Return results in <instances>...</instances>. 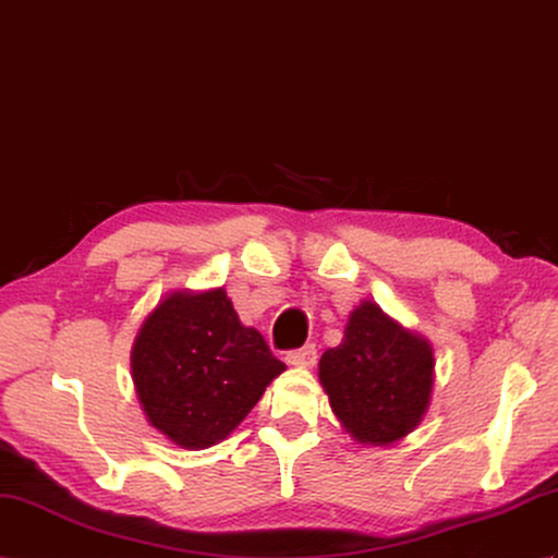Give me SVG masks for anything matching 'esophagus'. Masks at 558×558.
<instances>
[{
  "mask_svg": "<svg viewBox=\"0 0 558 558\" xmlns=\"http://www.w3.org/2000/svg\"><path fill=\"white\" fill-rule=\"evenodd\" d=\"M316 344H304L300 349H292V352H288V364L292 366H314L316 364Z\"/></svg>",
  "mask_w": 558,
  "mask_h": 558,
  "instance_id": "34e87169",
  "label": "esophagus"
}]
</instances>
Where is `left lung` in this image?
Segmentation results:
<instances>
[{
    "label": "left lung",
    "mask_w": 558,
    "mask_h": 558,
    "mask_svg": "<svg viewBox=\"0 0 558 558\" xmlns=\"http://www.w3.org/2000/svg\"><path fill=\"white\" fill-rule=\"evenodd\" d=\"M433 349L373 302L349 316L342 342L320 356L318 375L335 416L359 442L409 435L433 392Z\"/></svg>",
    "instance_id": "left-lung-1"
}]
</instances>
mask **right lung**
<instances>
[{
  "mask_svg": "<svg viewBox=\"0 0 558 558\" xmlns=\"http://www.w3.org/2000/svg\"><path fill=\"white\" fill-rule=\"evenodd\" d=\"M131 366L149 423L185 449L226 439L284 371L223 288L166 296L142 323Z\"/></svg>",
  "mask_w": 558,
  "mask_h": 558,
  "instance_id": "1",
  "label": "right lung"
}]
</instances>
